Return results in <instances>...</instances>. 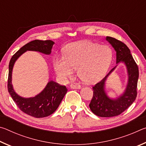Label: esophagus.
Here are the masks:
<instances>
[{"instance_id": "34e87169", "label": "esophagus", "mask_w": 146, "mask_h": 146, "mask_svg": "<svg viewBox=\"0 0 146 146\" xmlns=\"http://www.w3.org/2000/svg\"><path fill=\"white\" fill-rule=\"evenodd\" d=\"M70 87L73 89H80V85L78 84L77 83H73L70 85Z\"/></svg>"}]
</instances>
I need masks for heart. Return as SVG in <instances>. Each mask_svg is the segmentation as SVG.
<instances>
[{"instance_id": "1", "label": "heart", "mask_w": 146, "mask_h": 146, "mask_svg": "<svg viewBox=\"0 0 146 146\" xmlns=\"http://www.w3.org/2000/svg\"><path fill=\"white\" fill-rule=\"evenodd\" d=\"M64 56L54 58V68L63 80L72 78L77 68L78 77L86 83L100 80L106 75L113 60L110 46L90 41L71 44L64 49Z\"/></svg>"}]
</instances>
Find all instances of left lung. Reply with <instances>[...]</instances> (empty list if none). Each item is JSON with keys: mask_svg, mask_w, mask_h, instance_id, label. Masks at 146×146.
Returning a JSON list of instances; mask_svg holds the SVG:
<instances>
[{"mask_svg": "<svg viewBox=\"0 0 146 146\" xmlns=\"http://www.w3.org/2000/svg\"><path fill=\"white\" fill-rule=\"evenodd\" d=\"M106 40L117 53V64L123 62L126 66L128 75L127 87L118 98L112 99L108 97L104 90L105 82L108 76L117 67L115 66L102 80L93 86V96L89 106L91 111L98 117H112L123 113L135 100L139 71L137 63L131 55L129 49L124 43L111 36H106Z\"/></svg>", "mask_w": 146, "mask_h": 146, "instance_id": "8db88e82", "label": "left lung"}]
</instances>
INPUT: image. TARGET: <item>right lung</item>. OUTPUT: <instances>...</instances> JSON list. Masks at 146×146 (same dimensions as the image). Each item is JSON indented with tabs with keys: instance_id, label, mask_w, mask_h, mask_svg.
<instances>
[{
	"instance_id": "1",
	"label": "right lung",
	"mask_w": 146,
	"mask_h": 146,
	"mask_svg": "<svg viewBox=\"0 0 146 146\" xmlns=\"http://www.w3.org/2000/svg\"><path fill=\"white\" fill-rule=\"evenodd\" d=\"M54 42L50 40H35L29 42L19 49L12 56L9 64L8 90L11 98L22 111L31 117L43 118L53 113L60 105L68 90L65 86L54 81H49L41 93L34 97L23 98L14 91L11 84L12 70L15 61L26 51H35L49 55Z\"/></svg>"
}]
</instances>
